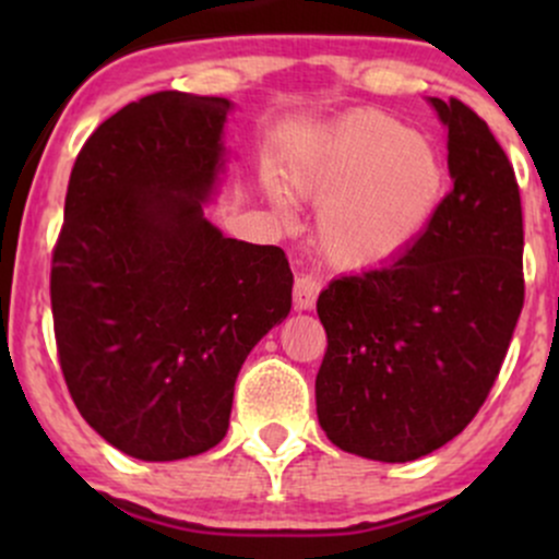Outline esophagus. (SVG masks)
I'll use <instances>...</instances> for the list:
<instances>
[{
	"instance_id": "34e87169",
	"label": "esophagus",
	"mask_w": 559,
	"mask_h": 559,
	"mask_svg": "<svg viewBox=\"0 0 559 559\" xmlns=\"http://www.w3.org/2000/svg\"><path fill=\"white\" fill-rule=\"evenodd\" d=\"M318 294H320V281L316 275H299V278L294 281V305H297L299 310H312V307H316Z\"/></svg>"
}]
</instances>
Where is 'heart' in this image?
I'll return each mask as SVG.
<instances>
[{"label": "heart", "instance_id": "obj_1", "mask_svg": "<svg viewBox=\"0 0 559 559\" xmlns=\"http://www.w3.org/2000/svg\"><path fill=\"white\" fill-rule=\"evenodd\" d=\"M286 189L320 199L316 234L338 267H370L400 254L431 221L444 168L420 133L381 110L333 120L288 159ZM286 210L284 199H275Z\"/></svg>", "mask_w": 559, "mask_h": 559}]
</instances>
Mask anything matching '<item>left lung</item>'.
<instances>
[{
  "mask_svg": "<svg viewBox=\"0 0 559 559\" xmlns=\"http://www.w3.org/2000/svg\"><path fill=\"white\" fill-rule=\"evenodd\" d=\"M447 126L452 191L389 265L331 281L318 297L329 336L318 420L338 449L409 463L476 418L523 310V210L515 170L460 99Z\"/></svg>",
  "mask_w": 559,
  "mask_h": 559,
  "instance_id": "1",
  "label": "left lung"
}]
</instances>
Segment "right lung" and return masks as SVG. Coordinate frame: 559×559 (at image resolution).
<instances>
[{"label": "right lung", "mask_w": 559, "mask_h": 559, "mask_svg": "<svg viewBox=\"0 0 559 559\" xmlns=\"http://www.w3.org/2000/svg\"><path fill=\"white\" fill-rule=\"evenodd\" d=\"M228 110L223 96L150 94L96 128L70 173L49 284L57 357L83 420L150 463L226 436L243 360L292 310L284 249L204 217Z\"/></svg>", "instance_id": "add662e5"}]
</instances>
